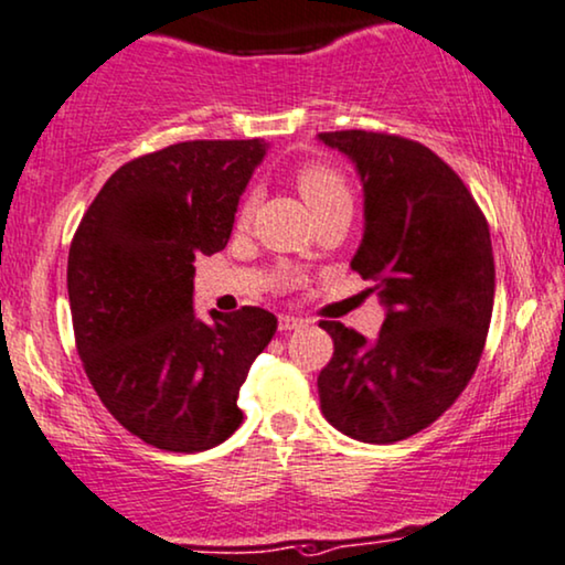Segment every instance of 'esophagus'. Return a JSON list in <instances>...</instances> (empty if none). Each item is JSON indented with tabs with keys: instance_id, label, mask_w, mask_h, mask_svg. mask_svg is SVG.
I'll use <instances>...</instances> for the list:
<instances>
[{
	"instance_id": "obj_1",
	"label": "esophagus",
	"mask_w": 565,
	"mask_h": 565,
	"mask_svg": "<svg viewBox=\"0 0 565 565\" xmlns=\"http://www.w3.org/2000/svg\"><path fill=\"white\" fill-rule=\"evenodd\" d=\"M307 320L305 318H295V316H281L278 318V331L289 333V331H297V328H305Z\"/></svg>"
}]
</instances>
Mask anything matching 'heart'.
<instances>
[{
	"label": "heart",
	"instance_id": "heart-1",
	"mask_svg": "<svg viewBox=\"0 0 565 565\" xmlns=\"http://www.w3.org/2000/svg\"><path fill=\"white\" fill-rule=\"evenodd\" d=\"M295 182L312 216L320 211L335 209V205L352 209V190H349L347 180L335 169L326 167V163H305V167H299ZM247 216L249 203H245V209H242V221Z\"/></svg>",
	"mask_w": 565,
	"mask_h": 565
}]
</instances>
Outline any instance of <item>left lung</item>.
<instances>
[{"instance_id": "8db88e82", "label": "left lung", "mask_w": 565, "mask_h": 565, "mask_svg": "<svg viewBox=\"0 0 565 565\" xmlns=\"http://www.w3.org/2000/svg\"><path fill=\"white\" fill-rule=\"evenodd\" d=\"M320 142L354 163L365 230L352 270L385 307L375 339L323 320V417L362 443H396L451 406L480 362L495 297L490 230L459 174L423 142L341 130Z\"/></svg>"}]
</instances>
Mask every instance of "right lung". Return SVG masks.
Masks as SVG:
<instances>
[{
  "label": "right lung",
  "instance_id": "right-lung-1",
  "mask_svg": "<svg viewBox=\"0 0 565 565\" xmlns=\"http://www.w3.org/2000/svg\"><path fill=\"white\" fill-rule=\"evenodd\" d=\"M266 140H190L106 180L67 260L75 344L119 425L161 451L198 454L242 423V383L278 320L242 307L195 316V258L230 242Z\"/></svg>",
  "mask_w": 565,
  "mask_h": 565
}]
</instances>
